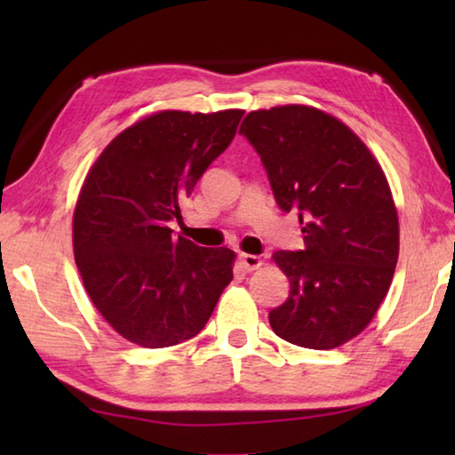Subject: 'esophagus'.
<instances>
[{
	"mask_svg": "<svg viewBox=\"0 0 455 455\" xmlns=\"http://www.w3.org/2000/svg\"><path fill=\"white\" fill-rule=\"evenodd\" d=\"M238 260H241V265H243V268L244 271H255V268H259L260 265H263V260H260V257H257V255H246V252H241V255H238Z\"/></svg>",
	"mask_w": 455,
	"mask_h": 455,
	"instance_id": "1",
	"label": "esophagus"
}]
</instances>
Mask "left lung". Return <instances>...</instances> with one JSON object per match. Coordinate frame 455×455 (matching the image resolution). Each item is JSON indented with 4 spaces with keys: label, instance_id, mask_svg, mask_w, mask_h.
<instances>
[{
    "label": "left lung",
    "instance_id": "8db88e82",
    "mask_svg": "<svg viewBox=\"0 0 455 455\" xmlns=\"http://www.w3.org/2000/svg\"><path fill=\"white\" fill-rule=\"evenodd\" d=\"M252 144L283 212H297L303 251H276L287 301L268 313L284 341L333 349L359 335L379 309L399 255L397 211L367 146L329 114L279 106L246 114Z\"/></svg>",
    "mask_w": 455,
    "mask_h": 455
}]
</instances>
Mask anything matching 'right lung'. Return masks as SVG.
Returning <instances> with one entry per match:
<instances>
[{
    "label": "right lung",
    "instance_id": "right-lung-1",
    "mask_svg": "<svg viewBox=\"0 0 455 455\" xmlns=\"http://www.w3.org/2000/svg\"><path fill=\"white\" fill-rule=\"evenodd\" d=\"M243 110H164L106 146L74 211V257L100 315L140 347L179 345L204 329L233 281L235 252L174 236L168 222L228 148Z\"/></svg>",
    "mask_w": 455,
    "mask_h": 455
}]
</instances>
